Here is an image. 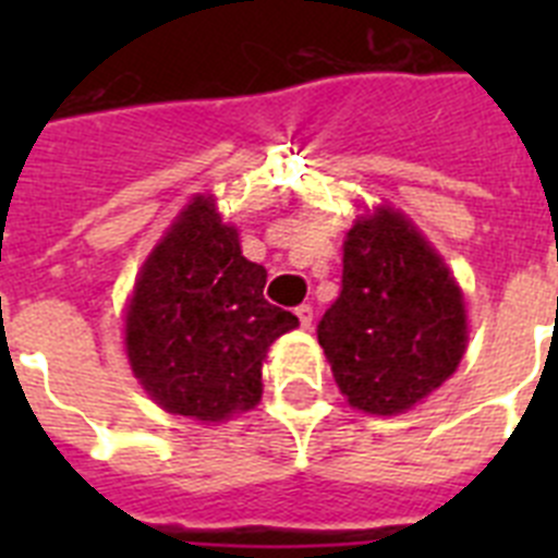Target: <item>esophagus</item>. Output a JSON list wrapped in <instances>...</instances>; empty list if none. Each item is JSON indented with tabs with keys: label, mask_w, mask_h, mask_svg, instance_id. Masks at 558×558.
<instances>
[{
	"label": "esophagus",
	"mask_w": 558,
	"mask_h": 558,
	"mask_svg": "<svg viewBox=\"0 0 558 558\" xmlns=\"http://www.w3.org/2000/svg\"><path fill=\"white\" fill-rule=\"evenodd\" d=\"M295 315H299V324H302V329L313 327V307H310V304L295 307Z\"/></svg>",
	"instance_id": "1"
}]
</instances>
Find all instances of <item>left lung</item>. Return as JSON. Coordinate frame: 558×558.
<instances>
[{"label": "left lung", "mask_w": 558, "mask_h": 558, "mask_svg": "<svg viewBox=\"0 0 558 558\" xmlns=\"http://www.w3.org/2000/svg\"><path fill=\"white\" fill-rule=\"evenodd\" d=\"M318 343L349 405L377 416L405 413L452 377L466 349L463 293L402 211L354 220Z\"/></svg>", "instance_id": "8db88e82"}]
</instances>
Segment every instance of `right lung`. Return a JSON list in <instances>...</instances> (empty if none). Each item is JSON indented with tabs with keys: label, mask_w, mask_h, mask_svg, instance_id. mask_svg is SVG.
<instances>
[{
	"label": "right lung",
	"mask_w": 558,
	"mask_h": 558,
	"mask_svg": "<svg viewBox=\"0 0 558 558\" xmlns=\"http://www.w3.org/2000/svg\"><path fill=\"white\" fill-rule=\"evenodd\" d=\"M265 279L215 201L195 195L142 265L125 313L128 360L156 405L223 422L259 402L268 347L299 327L265 299Z\"/></svg>",
	"instance_id": "1"
}]
</instances>
